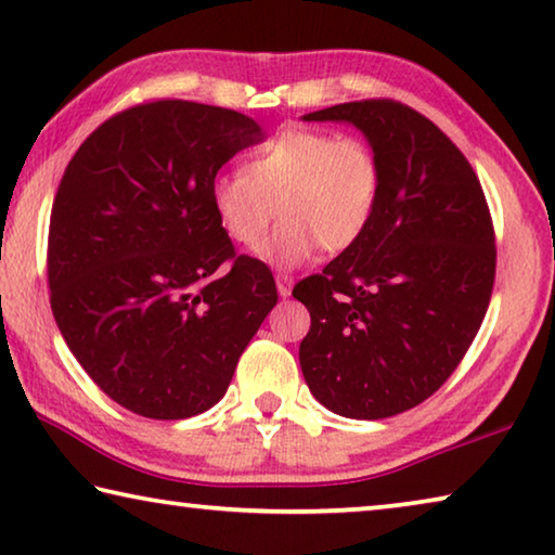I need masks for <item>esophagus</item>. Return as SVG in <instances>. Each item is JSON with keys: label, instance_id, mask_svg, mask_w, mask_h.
I'll use <instances>...</instances> for the list:
<instances>
[{"label": "esophagus", "instance_id": "1", "mask_svg": "<svg viewBox=\"0 0 555 555\" xmlns=\"http://www.w3.org/2000/svg\"><path fill=\"white\" fill-rule=\"evenodd\" d=\"M278 295L280 297L293 295V278H289V275H278Z\"/></svg>", "mask_w": 555, "mask_h": 555}]
</instances>
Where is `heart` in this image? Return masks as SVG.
Returning <instances> with one entry per match:
<instances>
[{
  "label": "heart",
  "instance_id": "heart-1",
  "mask_svg": "<svg viewBox=\"0 0 555 555\" xmlns=\"http://www.w3.org/2000/svg\"><path fill=\"white\" fill-rule=\"evenodd\" d=\"M384 192V169L366 140L312 127H289L258 144L243 171L211 181L214 216L243 248L262 241L278 214L283 221L258 256L289 270L320 248L349 250L374 221Z\"/></svg>",
  "mask_w": 555,
  "mask_h": 555
}]
</instances>
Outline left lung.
<instances>
[{"instance_id": "8db88e82", "label": "left lung", "mask_w": 555, "mask_h": 555, "mask_svg": "<svg viewBox=\"0 0 555 555\" xmlns=\"http://www.w3.org/2000/svg\"><path fill=\"white\" fill-rule=\"evenodd\" d=\"M302 120L353 125L384 169L369 231L293 289L312 317L299 344L312 396L380 421L423 403L467 353L492 297V218L465 154L413 107L361 100Z\"/></svg>"}]
</instances>
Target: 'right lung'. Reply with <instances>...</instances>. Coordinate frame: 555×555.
Segmentation results:
<instances>
[{
	"instance_id": "1",
	"label": "right lung",
	"mask_w": 555,
	"mask_h": 555,
	"mask_svg": "<svg viewBox=\"0 0 555 555\" xmlns=\"http://www.w3.org/2000/svg\"><path fill=\"white\" fill-rule=\"evenodd\" d=\"M262 140L248 115L157 100L105 120L68 162L49 229L51 310L86 374L127 411H208L278 305L272 272L235 258L208 196L218 169ZM225 259L232 270L216 276Z\"/></svg>"
}]
</instances>
